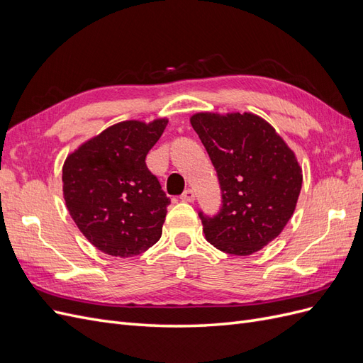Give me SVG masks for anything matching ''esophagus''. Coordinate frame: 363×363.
Here are the masks:
<instances>
[{
    "label": "esophagus",
    "instance_id": "34e87169",
    "mask_svg": "<svg viewBox=\"0 0 363 363\" xmlns=\"http://www.w3.org/2000/svg\"><path fill=\"white\" fill-rule=\"evenodd\" d=\"M180 199L183 200V201H188V203H192L194 200H195V192L192 191V189H186L183 194H182V196Z\"/></svg>",
    "mask_w": 363,
    "mask_h": 363
}]
</instances>
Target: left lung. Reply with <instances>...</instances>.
Returning a JSON list of instances; mask_svg holds the SVG:
<instances>
[{"label":"left lung","mask_w":363,"mask_h":363,"mask_svg":"<svg viewBox=\"0 0 363 363\" xmlns=\"http://www.w3.org/2000/svg\"><path fill=\"white\" fill-rule=\"evenodd\" d=\"M191 124L215 167L223 204L199 212L206 239L218 250L250 256L276 239L291 219L303 174L294 151L252 113H196Z\"/></svg>","instance_id":"8db88e82"}]
</instances>
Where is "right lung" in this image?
Returning <instances> with one entry per match:
<instances>
[{
  "label": "right lung",
  "mask_w": 363,
  "mask_h": 363,
  "mask_svg": "<svg viewBox=\"0 0 363 363\" xmlns=\"http://www.w3.org/2000/svg\"><path fill=\"white\" fill-rule=\"evenodd\" d=\"M168 119L124 121L84 142L62 169L71 218L89 242L108 256L133 257L155 245L171 200L145 157Z\"/></svg>",
  "instance_id": "right-lung-1"
}]
</instances>
